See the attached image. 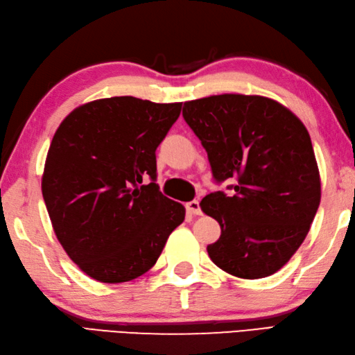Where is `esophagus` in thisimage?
Wrapping results in <instances>:
<instances>
[{
	"label": "esophagus",
	"instance_id": "1",
	"mask_svg": "<svg viewBox=\"0 0 355 355\" xmlns=\"http://www.w3.org/2000/svg\"><path fill=\"white\" fill-rule=\"evenodd\" d=\"M187 211L191 213V215H200V207H199V202L198 200H191V202H187Z\"/></svg>",
	"mask_w": 355,
	"mask_h": 355
}]
</instances>
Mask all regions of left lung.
<instances>
[{"mask_svg": "<svg viewBox=\"0 0 355 355\" xmlns=\"http://www.w3.org/2000/svg\"><path fill=\"white\" fill-rule=\"evenodd\" d=\"M185 122L233 195H207L200 209L220 225L207 252L244 279L278 272L302 245L322 199L311 136L293 112L263 96L219 94L184 103Z\"/></svg>", "mask_w": 355, "mask_h": 355, "instance_id": "1", "label": "left lung"}]
</instances>
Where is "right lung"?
Returning a JSON list of instances; mask_svg holds the SVG:
<instances>
[{
    "instance_id": "right-lung-1",
    "label": "right lung",
    "mask_w": 355,
    "mask_h": 355,
    "mask_svg": "<svg viewBox=\"0 0 355 355\" xmlns=\"http://www.w3.org/2000/svg\"><path fill=\"white\" fill-rule=\"evenodd\" d=\"M182 103L131 96L71 111L46 156L42 191L58 243L100 283L131 282L156 264L185 207L156 182V148Z\"/></svg>"
}]
</instances>
